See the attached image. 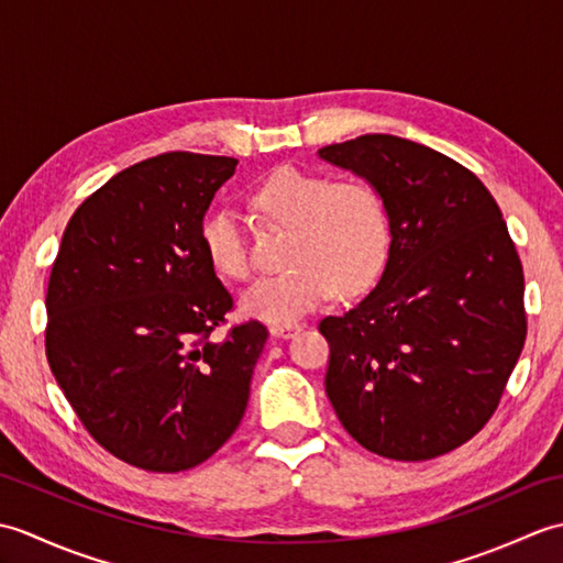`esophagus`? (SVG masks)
<instances>
[{
	"label": "esophagus",
	"mask_w": 563,
	"mask_h": 563,
	"mask_svg": "<svg viewBox=\"0 0 563 563\" xmlns=\"http://www.w3.org/2000/svg\"><path fill=\"white\" fill-rule=\"evenodd\" d=\"M297 331H300V324H275V327H271V336L290 339Z\"/></svg>",
	"instance_id": "34e87169"
}]
</instances>
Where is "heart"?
Returning a JSON list of instances; mask_svg holds the SVG:
<instances>
[{"label": "heart", "instance_id": "obj_1", "mask_svg": "<svg viewBox=\"0 0 563 563\" xmlns=\"http://www.w3.org/2000/svg\"><path fill=\"white\" fill-rule=\"evenodd\" d=\"M251 206L271 224L290 227L288 271L261 278L242 295V312L271 324H288L314 312L331 292L363 295L385 268L389 218L377 190L357 181H331L280 166L254 188ZM200 244L214 273L230 280L251 275V251L242 218L214 210L200 224Z\"/></svg>", "mask_w": 563, "mask_h": 563}]
</instances>
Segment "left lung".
Returning a JSON list of instances; mask_svg holds the SVG:
<instances>
[{"label":"left lung","instance_id":"obj_1","mask_svg":"<svg viewBox=\"0 0 563 563\" xmlns=\"http://www.w3.org/2000/svg\"><path fill=\"white\" fill-rule=\"evenodd\" d=\"M319 157L377 190L391 236L375 290L319 321L327 397L365 450L433 460L486 426L522 353L516 244L479 178L426 145L375 133Z\"/></svg>","mask_w":563,"mask_h":563}]
</instances>
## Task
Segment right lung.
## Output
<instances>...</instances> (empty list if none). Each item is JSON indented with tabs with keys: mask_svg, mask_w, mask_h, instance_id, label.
<instances>
[{
	"mask_svg": "<svg viewBox=\"0 0 563 563\" xmlns=\"http://www.w3.org/2000/svg\"><path fill=\"white\" fill-rule=\"evenodd\" d=\"M232 157L166 152L128 166L71 214L47 283L45 353L101 448L184 472L242 423L268 331L214 339L234 300L200 244Z\"/></svg>",
	"mask_w": 563,
	"mask_h": 563,
	"instance_id": "obj_1",
	"label": "right lung"
}]
</instances>
